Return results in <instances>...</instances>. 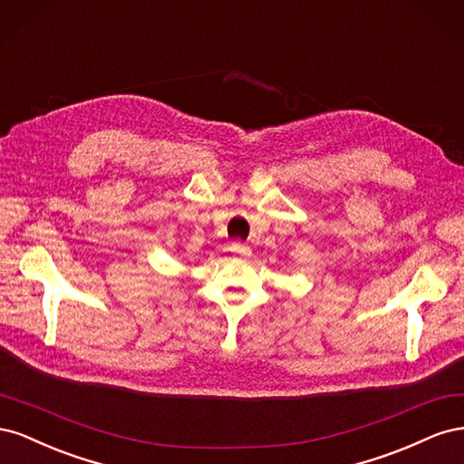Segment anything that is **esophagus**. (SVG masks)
<instances>
[{"label": "esophagus", "mask_w": 464, "mask_h": 464, "mask_svg": "<svg viewBox=\"0 0 464 464\" xmlns=\"http://www.w3.org/2000/svg\"><path fill=\"white\" fill-rule=\"evenodd\" d=\"M230 249L234 251L236 256H242V257H249V256H251V247L246 246V244H240V242H234V244L230 246Z\"/></svg>", "instance_id": "1"}]
</instances>
